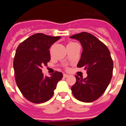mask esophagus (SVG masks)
Instances as JSON below:
<instances>
[{
    "instance_id": "obj_1",
    "label": "esophagus",
    "mask_w": 126,
    "mask_h": 126,
    "mask_svg": "<svg viewBox=\"0 0 126 126\" xmlns=\"http://www.w3.org/2000/svg\"><path fill=\"white\" fill-rule=\"evenodd\" d=\"M68 76H69V75H67V74H63V77H64V78H67V77H68Z\"/></svg>"
}]
</instances>
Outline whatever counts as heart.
<instances>
[{
  "label": "heart",
  "instance_id": "heart-1",
  "mask_svg": "<svg viewBox=\"0 0 126 126\" xmlns=\"http://www.w3.org/2000/svg\"><path fill=\"white\" fill-rule=\"evenodd\" d=\"M70 43H74V42H69V44H70Z\"/></svg>",
  "mask_w": 126,
  "mask_h": 126
}]
</instances>
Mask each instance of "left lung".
I'll list each match as a JSON object with an SVG mask.
<instances>
[{
	"label": "left lung",
	"mask_w": 126,
	"mask_h": 126,
	"mask_svg": "<svg viewBox=\"0 0 126 126\" xmlns=\"http://www.w3.org/2000/svg\"><path fill=\"white\" fill-rule=\"evenodd\" d=\"M82 44L83 51L77 67H84L88 76L83 79L76 76V82L71 87L74 97L85 103L94 101L100 97L111 82L113 62L105 44L88 32L74 34Z\"/></svg>",
	"instance_id": "8db88e82"
}]
</instances>
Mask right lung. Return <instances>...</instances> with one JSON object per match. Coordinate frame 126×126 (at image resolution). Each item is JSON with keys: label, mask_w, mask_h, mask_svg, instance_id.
<instances>
[{"label": "right lung", "mask_w": 126, "mask_h": 126, "mask_svg": "<svg viewBox=\"0 0 126 126\" xmlns=\"http://www.w3.org/2000/svg\"><path fill=\"white\" fill-rule=\"evenodd\" d=\"M61 36L35 33L22 42L16 50L13 67L16 84L26 99L33 103H44L51 98L63 74L55 71L44 76L42 65L50 59V47Z\"/></svg>", "instance_id": "obj_1"}]
</instances>
